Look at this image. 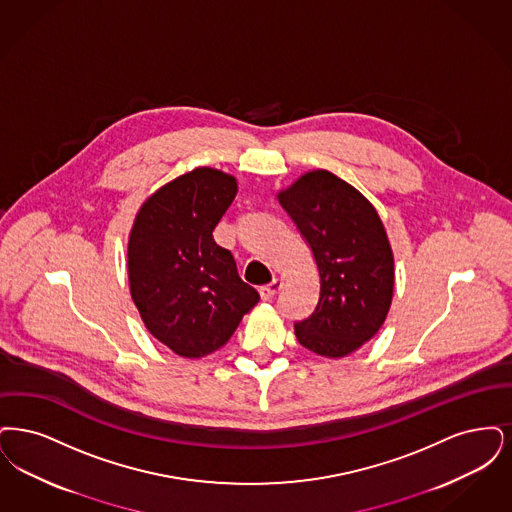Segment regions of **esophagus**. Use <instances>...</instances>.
I'll use <instances>...</instances> for the list:
<instances>
[{
  "label": "esophagus",
  "mask_w": 512,
  "mask_h": 512,
  "mask_svg": "<svg viewBox=\"0 0 512 512\" xmlns=\"http://www.w3.org/2000/svg\"><path fill=\"white\" fill-rule=\"evenodd\" d=\"M281 281L279 279H273L269 285H264V287H260V296H262V300H271V298H275V294L281 290Z\"/></svg>",
  "instance_id": "obj_1"
}]
</instances>
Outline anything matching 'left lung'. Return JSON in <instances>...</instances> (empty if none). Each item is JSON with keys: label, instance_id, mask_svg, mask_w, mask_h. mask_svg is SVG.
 <instances>
[{"label": "left lung", "instance_id": "obj_1", "mask_svg": "<svg viewBox=\"0 0 512 512\" xmlns=\"http://www.w3.org/2000/svg\"><path fill=\"white\" fill-rule=\"evenodd\" d=\"M312 250L319 300L294 323L298 342L319 356L342 357L377 334L394 290V256L373 204L350 183L317 170L279 195Z\"/></svg>", "mask_w": 512, "mask_h": 512}]
</instances>
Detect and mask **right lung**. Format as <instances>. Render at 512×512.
Returning a JSON list of instances; mask_svg holds the SVG:
<instances>
[{
  "mask_svg": "<svg viewBox=\"0 0 512 512\" xmlns=\"http://www.w3.org/2000/svg\"><path fill=\"white\" fill-rule=\"evenodd\" d=\"M235 195L231 176L197 168L158 189L135 218L132 298L151 334L179 356L222 348L260 300L212 235Z\"/></svg>",
  "mask_w": 512,
  "mask_h": 512,
  "instance_id": "1",
  "label": "right lung"
}]
</instances>
